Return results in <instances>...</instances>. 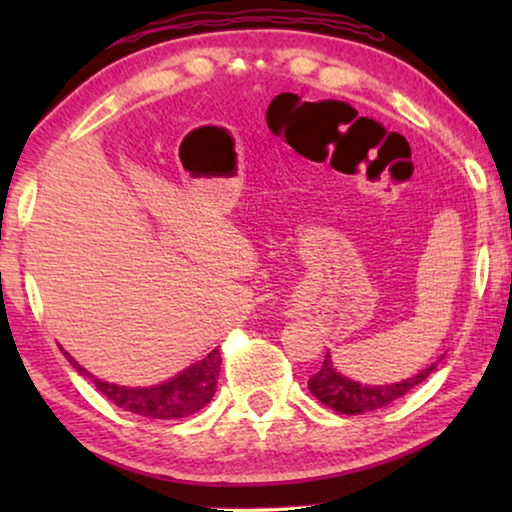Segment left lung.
I'll list each match as a JSON object with an SVG mask.
<instances>
[{"label":"left lung","mask_w":512,"mask_h":512,"mask_svg":"<svg viewBox=\"0 0 512 512\" xmlns=\"http://www.w3.org/2000/svg\"><path fill=\"white\" fill-rule=\"evenodd\" d=\"M436 366L438 363H431L429 368H424L415 377H408V380H401L396 384H375L373 387V384H359L345 375H340L333 368L331 356L326 354L324 366L310 377L307 387H310L312 396H317L326 408L340 412V415H363V412L380 410L384 405L410 394L417 384H422L436 370Z\"/></svg>","instance_id":"left-lung-1"}]
</instances>
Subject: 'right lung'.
<instances>
[{
	"label": "right lung",
	"mask_w": 512,
	"mask_h": 512,
	"mask_svg": "<svg viewBox=\"0 0 512 512\" xmlns=\"http://www.w3.org/2000/svg\"><path fill=\"white\" fill-rule=\"evenodd\" d=\"M69 363L76 368V373L90 377L95 387L116 403L118 408L132 412V415H142L149 419H181L205 408L212 401L216 391V380H219L221 370V354L219 349H212L207 359L193 363L186 370H181L177 377L167 380L156 387H121V384H109L97 380L90 375L86 368H81L72 356L65 352Z\"/></svg>",
	"instance_id": "add662e5"
}]
</instances>
